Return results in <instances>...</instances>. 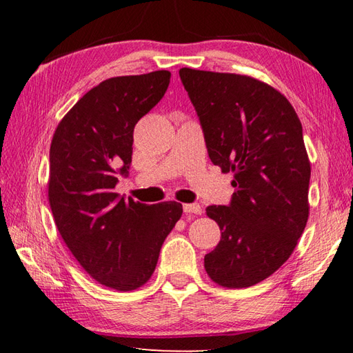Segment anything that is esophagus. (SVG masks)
<instances>
[{
	"label": "esophagus",
	"instance_id": "1",
	"mask_svg": "<svg viewBox=\"0 0 353 353\" xmlns=\"http://www.w3.org/2000/svg\"><path fill=\"white\" fill-rule=\"evenodd\" d=\"M183 211L186 214H196V215H200L201 214V206L197 205V203H186L183 205Z\"/></svg>",
	"mask_w": 353,
	"mask_h": 353
}]
</instances>
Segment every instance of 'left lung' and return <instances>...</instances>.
Listing matches in <instances>:
<instances>
[{"instance_id":"8db88e82","label":"left lung","mask_w":353,"mask_h":353,"mask_svg":"<svg viewBox=\"0 0 353 353\" xmlns=\"http://www.w3.org/2000/svg\"><path fill=\"white\" fill-rule=\"evenodd\" d=\"M197 110L209 157L234 172L229 206H208L221 230L205 256L208 276L247 288L273 274L302 236L310 216L311 163L302 124L277 89L250 76L179 71Z\"/></svg>"}]
</instances>
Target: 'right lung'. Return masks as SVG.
Here are the masks:
<instances>
[{"mask_svg":"<svg viewBox=\"0 0 353 353\" xmlns=\"http://www.w3.org/2000/svg\"><path fill=\"white\" fill-rule=\"evenodd\" d=\"M170 71L101 81L74 104L52 134L48 201L56 228L85 272L117 291L152 277L182 205H144L115 192L132 162L133 129L161 101Z\"/></svg>","mask_w":353,"mask_h":353,"instance_id":"add662e5","label":"right lung"}]
</instances>
